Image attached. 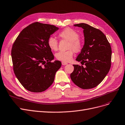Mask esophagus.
<instances>
[{"instance_id":"34e87169","label":"esophagus","mask_w":125,"mask_h":125,"mask_svg":"<svg viewBox=\"0 0 125 125\" xmlns=\"http://www.w3.org/2000/svg\"><path fill=\"white\" fill-rule=\"evenodd\" d=\"M62 64L63 65H67V63L65 62H62Z\"/></svg>"}]
</instances>
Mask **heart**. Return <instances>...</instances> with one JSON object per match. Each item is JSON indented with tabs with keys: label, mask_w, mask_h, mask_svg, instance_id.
Listing matches in <instances>:
<instances>
[{
	"label": "heart",
	"mask_w": 125,
	"mask_h": 125,
	"mask_svg": "<svg viewBox=\"0 0 125 125\" xmlns=\"http://www.w3.org/2000/svg\"><path fill=\"white\" fill-rule=\"evenodd\" d=\"M60 37L69 42L67 51H60L55 54V57L62 62H69L72 60L74 54V51L78 52L81 51L83 47L82 42L79 39V35L77 31L71 28H66L59 34ZM48 45L52 50L56 51L58 49V43L55 38L50 37L48 39Z\"/></svg>",
	"instance_id": "1"
}]
</instances>
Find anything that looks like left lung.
Here are the masks:
<instances>
[{
	"label": "left lung",
	"mask_w": 125,
	"mask_h": 125,
	"mask_svg": "<svg viewBox=\"0 0 125 125\" xmlns=\"http://www.w3.org/2000/svg\"><path fill=\"white\" fill-rule=\"evenodd\" d=\"M83 29L84 43L76 60L82 65H73L70 75L73 82L83 89H91L102 82L111 66L112 50L105 35L85 23L74 25Z\"/></svg>",
	"instance_id": "obj_1"
}]
</instances>
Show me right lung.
Returning a JSON list of instances; mask_svg holds the SVG:
<instances>
[{"instance_id":"obj_1","label":"right lung","mask_w":125,"mask_h":125,"mask_svg":"<svg viewBox=\"0 0 125 125\" xmlns=\"http://www.w3.org/2000/svg\"><path fill=\"white\" fill-rule=\"evenodd\" d=\"M58 30L54 25L35 22L24 29L15 41L11 50L13 71L26 90L41 92L53 83L62 64L51 62L54 55L47 42Z\"/></svg>"}]
</instances>
